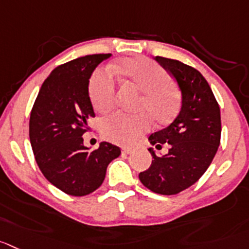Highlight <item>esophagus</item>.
<instances>
[{"mask_svg":"<svg viewBox=\"0 0 249 249\" xmlns=\"http://www.w3.org/2000/svg\"><path fill=\"white\" fill-rule=\"evenodd\" d=\"M133 149L132 148H122V154H126V155H129V154L133 153Z\"/></svg>","mask_w":249,"mask_h":249,"instance_id":"esophagus-1","label":"esophagus"}]
</instances>
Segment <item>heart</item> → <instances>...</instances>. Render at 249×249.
<instances>
[{
	"mask_svg": "<svg viewBox=\"0 0 249 249\" xmlns=\"http://www.w3.org/2000/svg\"><path fill=\"white\" fill-rule=\"evenodd\" d=\"M118 72L122 73L139 90L143 99L139 111H145L159 122L172 117L177 110V98L172 90V78L161 66L148 58H134L123 63ZM116 82L111 68L94 73L89 87V95L94 108L105 112L113 105ZM150 128V121L145 113L129 116L113 112L101 121V132L106 139L120 144H132Z\"/></svg>",
	"mask_w": 249,
	"mask_h": 249,
	"instance_id": "b5f03b06",
	"label": "heart"
}]
</instances>
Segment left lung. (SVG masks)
<instances>
[{"instance_id":"1","label":"left lung","mask_w":249,"mask_h":249,"mask_svg":"<svg viewBox=\"0 0 249 249\" xmlns=\"http://www.w3.org/2000/svg\"><path fill=\"white\" fill-rule=\"evenodd\" d=\"M155 60L176 80L181 110L166 128L149 137L156 149L162 144L170 149L158 156L149 148L154 160L139 179L154 193L172 196L196 183L212 164L220 145L221 117L219 104L199 71L171 58L156 56Z\"/></svg>"}]
</instances>
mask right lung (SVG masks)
Instances as JSON below:
<instances>
[{"label": "right lung", "mask_w": 249, "mask_h": 249, "mask_svg": "<svg viewBox=\"0 0 249 249\" xmlns=\"http://www.w3.org/2000/svg\"><path fill=\"white\" fill-rule=\"evenodd\" d=\"M111 53L88 55L56 67L40 88L29 121L35 160L47 181L65 193L83 197L103 184L106 169L121 149L101 142L95 150L83 144L95 117L89 79Z\"/></svg>", "instance_id": "1"}]
</instances>
